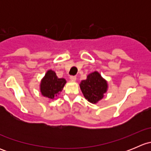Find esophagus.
<instances>
[{
    "mask_svg": "<svg viewBox=\"0 0 151 151\" xmlns=\"http://www.w3.org/2000/svg\"><path fill=\"white\" fill-rule=\"evenodd\" d=\"M70 80H71V81L74 82L77 80V77H76L75 76H71V77H70Z\"/></svg>",
    "mask_w": 151,
    "mask_h": 151,
    "instance_id": "1",
    "label": "esophagus"
}]
</instances>
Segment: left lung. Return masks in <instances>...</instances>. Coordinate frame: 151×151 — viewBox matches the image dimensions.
<instances>
[{"instance_id": "left-lung-1", "label": "left lung", "mask_w": 151, "mask_h": 151, "mask_svg": "<svg viewBox=\"0 0 151 151\" xmlns=\"http://www.w3.org/2000/svg\"><path fill=\"white\" fill-rule=\"evenodd\" d=\"M80 89L85 98L92 104H97L102 99L108 90V83L97 71L87 76L86 80H82Z\"/></svg>"}]
</instances>
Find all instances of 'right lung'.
Returning a JSON list of instances; mask_svg holds the SVG:
<instances>
[{"label":"right lung","instance_id":"1","mask_svg":"<svg viewBox=\"0 0 151 151\" xmlns=\"http://www.w3.org/2000/svg\"><path fill=\"white\" fill-rule=\"evenodd\" d=\"M66 83V80L64 78H58L56 73L50 69L41 80L39 90L44 97L54 100L61 92Z\"/></svg>","mask_w":151,"mask_h":151}]
</instances>
